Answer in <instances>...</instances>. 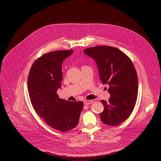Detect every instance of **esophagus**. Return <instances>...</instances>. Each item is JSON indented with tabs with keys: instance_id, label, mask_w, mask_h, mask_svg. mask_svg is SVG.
<instances>
[{
	"instance_id": "obj_1",
	"label": "esophagus",
	"mask_w": 161,
	"mask_h": 161,
	"mask_svg": "<svg viewBox=\"0 0 161 161\" xmlns=\"http://www.w3.org/2000/svg\"><path fill=\"white\" fill-rule=\"evenodd\" d=\"M84 104L85 105H90V104H92V103H93V100H85L84 102Z\"/></svg>"
}]
</instances>
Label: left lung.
I'll use <instances>...</instances> for the list:
<instances>
[{
    "mask_svg": "<svg viewBox=\"0 0 161 161\" xmlns=\"http://www.w3.org/2000/svg\"><path fill=\"white\" fill-rule=\"evenodd\" d=\"M93 58L103 84H108L111 97L101 102L104 110L100 114L103 123L116 126L131 114L138 97V79L130 58L115 47L97 46L84 50Z\"/></svg>",
    "mask_w": 161,
    "mask_h": 161,
    "instance_id": "obj_1",
    "label": "left lung"
}]
</instances>
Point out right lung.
<instances>
[{
  "instance_id": "right-lung-1",
  "label": "right lung",
  "mask_w": 161,
  "mask_h": 161,
  "mask_svg": "<svg viewBox=\"0 0 161 161\" xmlns=\"http://www.w3.org/2000/svg\"><path fill=\"white\" fill-rule=\"evenodd\" d=\"M73 50L46 53L33 64L28 77V91L31 105L46 124L54 130L66 132L79 123L84 103L59 98L57 90L61 87L62 63Z\"/></svg>"
}]
</instances>
